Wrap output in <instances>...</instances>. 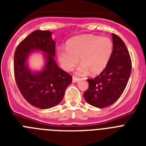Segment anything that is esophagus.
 Returning a JSON list of instances; mask_svg holds the SVG:
<instances>
[{
	"label": "esophagus",
	"mask_w": 146,
	"mask_h": 146,
	"mask_svg": "<svg viewBox=\"0 0 146 146\" xmlns=\"http://www.w3.org/2000/svg\"><path fill=\"white\" fill-rule=\"evenodd\" d=\"M78 80H79V78H78V77L74 76H73V82H74V83L76 82Z\"/></svg>",
	"instance_id": "34e87169"
}]
</instances>
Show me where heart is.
<instances>
[{"label":"heart","mask_w":146,"mask_h":146,"mask_svg":"<svg viewBox=\"0 0 146 146\" xmlns=\"http://www.w3.org/2000/svg\"><path fill=\"white\" fill-rule=\"evenodd\" d=\"M113 44L108 38L98 35H83L70 39L66 49L60 48L57 56L60 63L67 71H70L79 62L82 65L77 73L84 75L88 73H99L105 69L112 56Z\"/></svg>","instance_id":"obj_1"}]
</instances>
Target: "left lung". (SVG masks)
<instances>
[{"instance_id":"8db88e82","label":"left lung","mask_w":146,"mask_h":146,"mask_svg":"<svg viewBox=\"0 0 146 146\" xmlns=\"http://www.w3.org/2000/svg\"><path fill=\"white\" fill-rule=\"evenodd\" d=\"M112 56L103 71L94 79H87L88 88L84 98L88 104L99 108L113 105L126 88L131 72L129 52L118 35L112 33Z\"/></svg>"}]
</instances>
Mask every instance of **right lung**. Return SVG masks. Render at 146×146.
I'll return each instance as SVG.
<instances>
[{"label": "right lung", "mask_w": 146, "mask_h": 146, "mask_svg": "<svg viewBox=\"0 0 146 146\" xmlns=\"http://www.w3.org/2000/svg\"><path fill=\"white\" fill-rule=\"evenodd\" d=\"M48 30H35L17 46L14 55V74L21 94L33 106L41 109L52 108L61 102L72 76L60 69L53 56L56 42ZM34 49L44 52L47 63L44 70L32 73L25 64L29 52Z\"/></svg>", "instance_id": "right-lung-1"}]
</instances>
